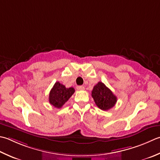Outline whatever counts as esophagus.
<instances>
[{
    "instance_id": "34e87169",
    "label": "esophagus",
    "mask_w": 160,
    "mask_h": 160,
    "mask_svg": "<svg viewBox=\"0 0 160 160\" xmlns=\"http://www.w3.org/2000/svg\"><path fill=\"white\" fill-rule=\"evenodd\" d=\"M77 89L78 90H84V87L83 86H78L77 87Z\"/></svg>"
}]
</instances>
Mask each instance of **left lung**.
I'll return each instance as SVG.
<instances>
[{
    "label": "left lung",
    "instance_id": "left-lung-1",
    "mask_svg": "<svg viewBox=\"0 0 160 160\" xmlns=\"http://www.w3.org/2000/svg\"><path fill=\"white\" fill-rule=\"evenodd\" d=\"M92 96L96 105L102 110L113 108L117 101V96L102 82H98L93 87Z\"/></svg>",
    "mask_w": 160,
    "mask_h": 160
}]
</instances>
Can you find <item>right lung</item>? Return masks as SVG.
Here are the masks:
<instances>
[{
  "label": "right lung",
  "mask_w": 160,
  "mask_h": 160,
  "mask_svg": "<svg viewBox=\"0 0 160 160\" xmlns=\"http://www.w3.org/2000/svg\"><path fill=\"white\" fill-rule=\"evenodd\" d=\"M74 92L75 89L73 87L66 88L62 84L56 82L49 93L50 104L56 108H61Z\"/></svg>",
  "instance_id": "right-lung-1"
}]
</instances>
